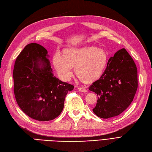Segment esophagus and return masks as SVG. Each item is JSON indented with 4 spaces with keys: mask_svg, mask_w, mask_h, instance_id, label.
Here are the masks:
<instances>
[{
    "mask_svg": "<svg viewBox=\"0 0 152 152\" xmlns=\"http://www.w3.org/2000/svg\"><path fill=\"white\" fill-rule=\"evenodd\" d=\"M78 89H79V91H81V92H83V93L87 92V90H86L84 88L79 87V88H78Z\"/></svg>",
    "mask_w": 152,
    "mask_h": 152,
    "instance_id": "34e87169",
    "label": "esophagus"
}]
</instances>
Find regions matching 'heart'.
Segmentation results:
<instances>
[{
    "label": "heart",
    "instance_id": "obj_1",
    "mask_svg": "<svg viewBox=\"0 0 152 152\" xmlns=\"http://www.w3.org/2000/svg\"><path fill=\"white\" fill-rule=\"evenodd\" d=\"M108 59V54L104 49L88 46L66 48L63 55L57 52L53 57L52 63L63 80L69 79L72 68H75L78 79L84 84H91L103 74Z\"/></svg>",
    "mask_w": 152,
    "mask_h": 152
}]
</instances>
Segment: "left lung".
Instances as JSON below:
<instances>
[{
  "mask_svg": "<svg viewBox=\"0 0 152 152\" xmlns=\"http://www.w3.org/2000/svg\"><path fill=\"white\" fill-rule=\"evenodd\" d=\"M137 86L136 65L122 48L109 59L100 79L89 86L98 96L93 113L104 119L118 116L132 103Z\"/></svg>",
  "mask_w": 152,
  "mask_h": 152,
  "instance_id": "1",
  "label": "left lung"
}]
</instances>
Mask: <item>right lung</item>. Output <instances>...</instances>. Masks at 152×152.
Wrapping results in <instances>:
<instances>
[{
	"instance_id": "right-lung-1",
	"label": "right lung",
	"mask_w": 152,
	"mask_h": 152,
	"mask_svg": "<svg viewBox=\"0 0 152 152\" xmlns=\"http://www.w3.org/2000/svg\"><path fill=\"white\" fill-rule=\"evenodd\" d=\"M47 50L35 43L28 44L15 61L14 94L27 116L45 121L62 112L65 97L74 86L54 76Z\"/></svg>"
}]
</instances>
